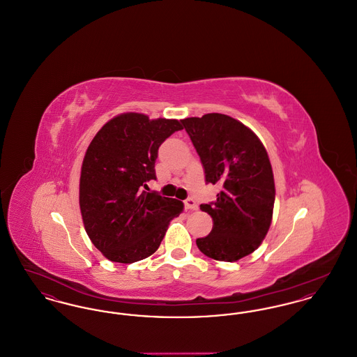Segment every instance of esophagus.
<instances>
[{
    "label": "esophagus",
    "instance_id": "1",
    "mask_svg": "<svg viewBox=\"0 0 357 357\" xmlns=\"http://www.w3.org/2000/svg\"><path fill=\"white\" fill-rule=\"evenodd\" d=\"M185 206H186L187 210H198V204L192 198L186 199L185 201Z\"/></svg>",
    "mask_w": 357,
    "mask_h": 357
}]
</instances>
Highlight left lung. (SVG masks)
Instances as JSON below:
<instances>
[{
    "label": "left lung",
    "mask_w": 357,
    "mask_h": 357,
    "mask_svg": "<svg viewBox=\"0 0 357 357\" xmlns=\"http://www.w3.org/2000/svg\"><path fill=\"white\" fill-rule=\"evenodd\" d=\"M204 165L207 183H220L214 204H201L213 230L198 238L204 255L236 262L252 255L272 225L275 186L268 151L259 137L223 114L182 120Z\"/></svg>",
    "instance_id": "8db88e82"
}]
</instances>
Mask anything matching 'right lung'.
Segmentation results:
<instances>
[{"mask_svg": "<svg viewBox=\"0 0 357 357\" xmlns=\"http://www.w3.org/2000/svg\"><path fill=\"white\" fill-rule=\"evenodd\" d=\"M176 119L126 112L108 120L85 151L79 204L85 231L102 255L132 264L153 255L183 202L142 191L156 179L159 146L182 130Z\"/></svg>", "mask_w": 357, "mask_h": 357, "instance_id": "add662e5", "label": "right lung"}]
</instances>
